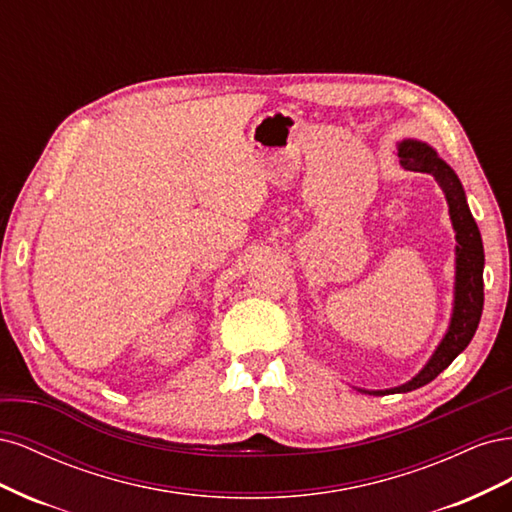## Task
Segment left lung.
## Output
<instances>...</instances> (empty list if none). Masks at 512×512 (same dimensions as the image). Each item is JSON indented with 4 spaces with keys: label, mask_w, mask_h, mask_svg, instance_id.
Segmentation results:
<instances>
[{
    "label": "left lung",
    "mask_w": 512,
    "mask_h": 512,
    "mask_svg": "<svg viewBox=\"0 0 512 512\" xmlns=\"http://www.w3.org/2000/svg\"><path fill=\"white\" fill-rule=\"evenodd\" d=\"M399 162L408 170H416V173H427L438 181L442 188L448 209H451V220L457 230V284H455V309L451 329L444 335L442 344L438 346L436 354L431 356V361L425 365V369L412 378L408 384L397 386L391 391H363L369 395H389V393H408L414 389H421L433 378H438L442 371L451 365L457 354L466 350V346L472 342V337L478 329L480 314H483V267H485V252H483V239H480V230L472 218L470 207L466 203V194H463L461 183L453 168L446 162H442L436 151L431 147L416 143V141H404L399 145Z\"/></svg>",
    "instance_id": "obj_1"
}]
</instances>
